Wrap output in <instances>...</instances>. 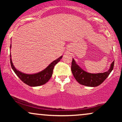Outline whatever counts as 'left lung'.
Masks as SVG:
<instances>
[{"label": "left lung", "instance_id": "left-lung-1", "mask_svg": "<svg viewBox=\"0 0 122 122\" xmlns=\"http://www.w3.org/2000/svg\"><path fill=\"white\" fill-rule=\"evenodd\" d=\"M114 66V61H113L111 64L108 71L107 72L97 73H91L81 68L77 65V64H76L74 58H73L71 71L75 79L79 84L86 86L95 87L101 84L107 79V77L113 70Z\"/></svg>", "mask_w": 122, "mask_h": 122}]
</instances>
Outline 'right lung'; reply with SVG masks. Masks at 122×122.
I'll use <instances>...</instances> for the list:
<instances>
[{
    "label": "right lung",
    "mask_w": 122,
    "mask_h": 122,
    "mask_svg": "<svg viewBox=\"0 0 122 122\" xmlns=\"http://www.w3.org/2000/svg\"><path fill=\"white\" fill-rule=\"evenodd\" d=\"M11 47V45H10V49ZM10 57V63L12 69L18 77L24 83L29 85V86H38L45 84L49 80L51 76H52L54 66L56 65L57 63L60 61V60L62 58V56H61L59 58L50 63L49 65L43 71L33 74L25 73L20 72L19 70L16 69L13 63H12L11 53Z\"/></svg>",
    "instance_id": "add662e5"
}]
</instances>
